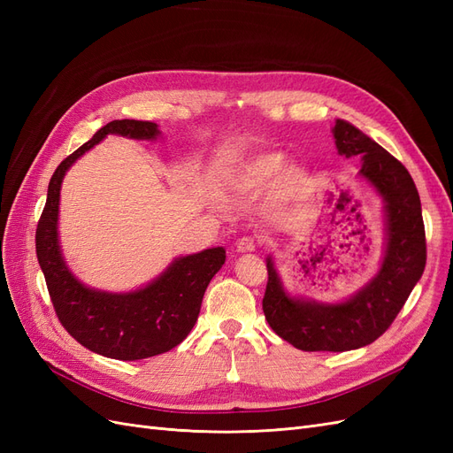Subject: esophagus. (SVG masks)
<instances>
[{"mask_svg": "<svg viewBox=\"0 0 453 453\" xmlns=\"http://www.w3.org/2000/svg\"><path fill=\"white\" fill-rule=\"evenodd\" d=\"M255 248H257V243L251 236H243L236 242V251L238 253H251V251H255Z\"/></svg>", "mask_w": 453, "mask_h": 453, "instance_id": "34e87169", "label": "esophagus"}]
</instances>
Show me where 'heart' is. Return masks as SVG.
Instances as JSON below:
<instances>
[{
    "mask_svg": "<svg viewBox=\"0 0 453 453\" xmlns=\"http://www.w3.org/2000/svg\"><path fill=\"white\" fill-rule=\"evenodd\" d=\"M228 185L240 195H257L270 185L268 208L276 213H293L308 198L311 172L304 164H287L280 150H263L238 162L228 173Z\"/></svg>",
    "mask_w": 453,
    "mask_h": 453,
    "instance_id": "obj_1",
    "label": "heart"
}]
</instances>
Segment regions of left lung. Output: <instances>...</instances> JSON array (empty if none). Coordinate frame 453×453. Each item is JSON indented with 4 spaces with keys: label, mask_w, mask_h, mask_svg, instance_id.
I'll return each mask as SVG.
<instances>
[{
    "label": "left lung",
    "mask_w": 453,
    "mask_h": 453,
    "mask_svg": "<svg viewBox=\"0 0 453 453\" xmlns=\"http://www.w3.org/2000/svg\"><path fill=\"white\" fill-rule=\"evenodd\" d=\"M333 135L338 155L361 157L357 177L383 200L386 243L376 276L340 303L293 296L273 257H266L265 318L273 333L303 351H349L372 344L395 321L427 260L421 202L408 170L348 120L336 119Z\"/></svg>",
    "instance_id": "8db88e82"
}]
</instances>
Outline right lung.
<instances>
[{
  "mask_svg": "<svg viewBox=\"0 0 453 453\" xmlns=\"http://www.w3.org/2000/svg\"><path fill=\"white\" fill-rule=\"evenodd\" d=\"M109 134L130 140H158V125L149 120H113L60 162L52 173L47 203L35 232V251L60 323L79 344L109 359L138 361L166 353L193 331L202 298L225 265V250L211 248L177 257L158 278L135 291L109 293L79 281L67 266L58 238L60 188L75 160Z\"/></svg>",
  "mask_w": 453,
  "mask_h": 453,
  "instance_id": "right-lung-1",
  "label": "right lung"
}]
</instances>
